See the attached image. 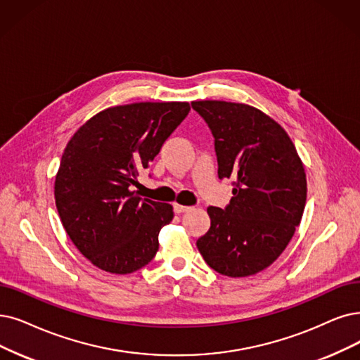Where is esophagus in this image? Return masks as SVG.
Wrapping results in <instances>:
<instances>
[{"label":"esophagus","instance_id":"34e87169","mask_svg":"<svg viewBox=\"0 0 360 360\" xmlns=\"http://www.w3.org/2000/svg\"><path fill=\"white\" fill-rule=\"evenodd\" d=\"M172 208H174V212H177V214H181V212H186V211H189V210H192L191 207H186V205H180V204H172Z\"/></svg>","mask_w":360,"mask_h":360}]
</instances>
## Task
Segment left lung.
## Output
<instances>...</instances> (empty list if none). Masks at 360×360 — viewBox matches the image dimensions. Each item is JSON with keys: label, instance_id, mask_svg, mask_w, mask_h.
<instances>
[{"label": "left lung", "instance_id": "obj_1", "mask_svg": "<svg viewBox=\"0 0 360 360\" xmlns=\"http://www.w3.org/2000/svg\"><path fill=\"white\" fill-rule=\"evenodd\" d=\"M192 108L215 139L219 177L235 180L230 204L207 208L211 226L196 247L224 276L255 275L283 252L303 217V161L283 128L260 109L223 100Z\"/></svg>", "mask_w": 360, "mask_h": 360}]
</instances>
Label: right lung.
<instances>
[{
	"mask_svg": "<svg viewBox=\"0 0 360 360\" xmlns=\"http://www.w3.org/2000/svg\"><path fill=\"white\" fill-rule=\"evenodd\" d=\"M189 110L188 102L108 108L68 141L54 180L56 207L68 236L96 267L127 275L156 255L158 235L174 212L131 186Z\"/></svg>",
	"mask_w": 360,
	"mask_h": 360,
	"instance_id": "right-lung-1",
	"label": "right lung"
}]
</instances>
